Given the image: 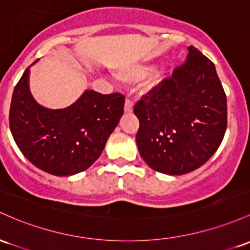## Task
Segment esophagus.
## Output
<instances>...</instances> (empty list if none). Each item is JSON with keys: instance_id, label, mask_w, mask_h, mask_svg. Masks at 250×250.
<instances>
[{"instance_id": "esophagus-1", "label": "esophagus", "mask_w": 250, "mask_h": 250, "mask_svg": "<svg viewBox=\"0 0 250 250\" xmlns=\"http://www.w3.org/2000/svg\"><path fill=\"white\" fill-rule=\"evenodd\" d=\"M133 105H134V102L131 98H127L125 100V112H130L133 110Z\"/></svg>"}]
</instances>
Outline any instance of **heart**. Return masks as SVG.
<instances>
[{
	"label": "heart",
	"mask_w": 250,
	"mask_h": 250,
	"mask_svg": "<svg viewBox=\"0 0 250 250\" xmlns=\"http://www.w3.org/2000/svg\"><path fill=\"white\" fill-rule=\"evenodd\" d=\"M148 71H149V67L141 66V65H139V66L125 68V70L121 71V72L119 73V76L123 79V81L135 82V81H139V79H141L142 77L146 76L148 73ZM160 79H161V73L160 72L155 73L154 76L150 77L149 81L146 83V87L147 89H150V87L155 86V85L160 82Z\"/></svg>",
	"instance_id": "obj_1"
}]
</instances>
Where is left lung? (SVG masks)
<instances>
[{
	"mask_svg": "<svg viewBox=\"0 0 250 250\" xmlns=\"http://www.w3.org/2000/svg\"><path fill=\"white\" fill-rule=\"evenodd\" d=\"M141 158L160 173L180 175L204 165L227 129V96L215 64L193 46L186 62L134 105Z\"/></svg>",
	"mask_w": 250,
	"mask_h": 250,
	"instance_id": "left-lung-1",
	"label": "left lung"
}]
</instances>
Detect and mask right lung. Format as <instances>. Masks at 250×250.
<instances>
[{"instance_id": "add662e5", "label": "right lung", "mask_w": 250, "mask_h": 250, "mask_svg": "<svg viewBox=\"0 0 250 250\" xmlns=\"http://www.w3.org/2000/svg\"><path fill=\"white\" fill-rule=\"evenodd\" d=\"M28 77L27 67L10 103L9 127L19 149L33 165L53 175L66 177L89 168L123 115L125 96L86 90L67 108L52 110L32 97Z\"/></svg>"}]
</instances>
